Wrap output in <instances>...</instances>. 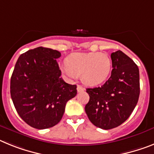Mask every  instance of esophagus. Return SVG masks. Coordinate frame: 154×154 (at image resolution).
Segmentation results:
<instances>
[{"mask_svg": "<svg viewBox=\"0 0 154 154\" xmlns=\"http://www.w3.org/2000/svg\"><path fill=\"white\" fill-rule=\"evenodd\" d=\"M77 91H78L79 93L84 91V88L82 87L81 85H78V86H77Z\"/></svg>", "mask_w": 154, "mask_h": 154, "instance_id": "obj_1", "label": "esophagus"}]
</instances>
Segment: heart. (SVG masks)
I'll return each instance as SVG.
<instances>
[{"label": "heart", "mask_w": 154, "mask_h": 154, "mask_svg": "<svg viewBox=\"0 0 154 154\" xmlns=\"http://www.w3.org/2000/svg\"><path fill=\"white\" fill-rule=\"evenodd\" d=\"M63 70L69 78L81 75L88 86H97L106 80L111 70V60L107 54L75 53L66 58Z\"/></svg>", "instance_id": "obj_1"}]
</instances>
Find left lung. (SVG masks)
Here are the masks:
<instances>
[{"label": "left lung", "mask_w": 154, "mask_h": 154, "mask_svg": "<svg viewBox=\"0 0 154 154\" xmlns=\"http://www.w3.org/2000/svg\"><path fill=\"white\" fill-rule=\"evenodd\" d=\"M111 77L103 86L88 88L90 100L85 107L90 122L107 130L125 122L140 97V71L136 63L122 51L111 54Z\"/></svg>", "instance_id": "8db88e82"}]
</instances>
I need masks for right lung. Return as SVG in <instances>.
Returning a JSON list of instances; mask_svg holds the SVG:
<instances>
[{"label": "right lung", "instance_id": "obj_1", "mask_svg": "<svg viewBox=\"0 0 154 154\" xmlns=\"http://www.w3.org/2000/svg\"><path fill=\"white\" fill-rule=\"evenodd\" d=\"M61 53L39 47L19 56L11 75L10 92L22 120L45 129L62 118L65 105L77 94L76 85L65 82L56 59Z\"/></svg>", "mask_w": 154, "mask_h": 154}]
</instances>
